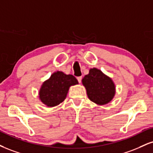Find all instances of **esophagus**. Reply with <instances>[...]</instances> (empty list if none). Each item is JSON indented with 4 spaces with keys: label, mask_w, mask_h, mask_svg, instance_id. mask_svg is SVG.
<instances>
[{
    "label": "esophagus",
    "mask_w": 153,
    "mask_h": 153,
    "mask_svg": "<svg viewBox=\"0 0 153 153\" xmlns=\"http://www.w3.org/2000/svg\"><path fill=\"white\" fill-rule=\"evenodd\" d=\"M77 80H78V81L79 83H80V82H81L82 77H78V78H77Z\"/></svg>",
    "instance_id": "obj_1"
}]
</instances>
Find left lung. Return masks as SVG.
Listing matches in <instances>:
<instances>
[{
  "instance_id": "left-lung-1",
  "label": "left lung",
  "mask_w": 153,
  "mask_h": 153,
  "mask_svg": "<svg viewBox=\"0 0 153 153\" xmlns=\"http://www.w3.org/2000/svg\"><path fill=\"white\" fill-rule=\"evenodd\" d=\"M88 98L98 105L109 103L115 95V85L111 78L93 68L82 79Z\"/></svg>"
}]
</instances>
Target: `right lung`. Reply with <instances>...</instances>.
Here are the masks:
<instances>
[{"instance_id":"obj_1","label":"right lung","mask_w":153,"mask_h":153,"mask_svg":"<svg viewBox=\"0 0 153 153\" xmlns=\"http://www.w3.org/2000/svg\"><path fill=\"white\" fill-rule=\"evenodd\" d=\"M78 84V81L73 75L55 72L42 84L38 92L40 100L51 108L58 105L65 100L70 87Z\"/></svg>"}]
</instances>
